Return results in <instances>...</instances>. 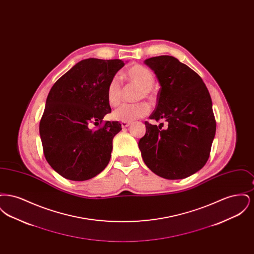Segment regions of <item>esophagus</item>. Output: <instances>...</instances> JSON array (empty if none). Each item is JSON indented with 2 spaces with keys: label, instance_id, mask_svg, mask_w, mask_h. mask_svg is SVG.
Masks as SVG:
<instances>
[{
  "label": "esophagus",
  "instance_id": "34e87169",
  "mask_svg": "<svg viewBox=\"0 0 254 254\" xmlns=\"http://www.w3.org/2000/svg\"><path fill=\"white\" fill-rule=\"evenodd\" d=\"M121 126L123 128H126V127H127L130 126V123H129V122H122Z\"/></svg>",
  "mask_w": 254,
  "mask_h": 254
}]
</instances>
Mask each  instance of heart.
<instances>
[{
	"instance_id": "1",
	"label": "heart",
	"mask_w": 254,
	"mask_h": 254,
	"mask_svg": "<svg viewBox=\"0 0 254 254\" xmlns=\"http://www.w3.org/2000/svg\"><path fill=\"white\" fill-rule=\"evenodd\" d=\"M125 78L132 85L139 87L138 99L146 98L151 100L152 85H154V75L150 69L142 64H134L125 72ZM106 96L111 107H117L122 100V86L118 77H113L108 84ZM149 111V107L145 102L135 105H123L112 112V118L116 121L132 122L143 118Z\"/></svg>"
}]
</instances>
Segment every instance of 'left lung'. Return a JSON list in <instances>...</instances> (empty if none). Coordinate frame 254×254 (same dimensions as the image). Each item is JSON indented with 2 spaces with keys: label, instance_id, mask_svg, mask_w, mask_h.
I'll list each match as a JSON object with an SVG mask.
<instances>
[{
  "label": "left lung",
  "instance_id": "left-lung-1",
  "mask_svg": "<svg viewBox=\"0 0 254 254\" xmlns=\"http://www.w3.org/2000/svg\"><path fill=\"white\" fill-rule=\"evenodd\" d=\"M161 85L152 120L145 122L139 148L147 168L169 180L184 179L202 169L216 131L212 102L202 78L178 59L163 55L145 60Z\"/></svg>",
  "mask_w": 254,
  "mask_h": 254
}]
</instances>
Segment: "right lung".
Wrapping results in <instances>:
<instances>
[{
    "label": "right lung",
    "mask_w": 254,
    "mask_h": 254,
    "mask_svg": "<svg viewBox=\"0 0 254 254\" xmlns=\"http://www.w3.org/2000/svg\"><path fill=\"white\" fill-rule=\"evenodd\" d=\"M125 63L89 58L77 63L53 85L40 122L44 154L50 167L71 181L95 177L109 164L119 122H106L111 112L106 91Z\"/></svg>",
    "instance_id": "1"
}]
</instances>
